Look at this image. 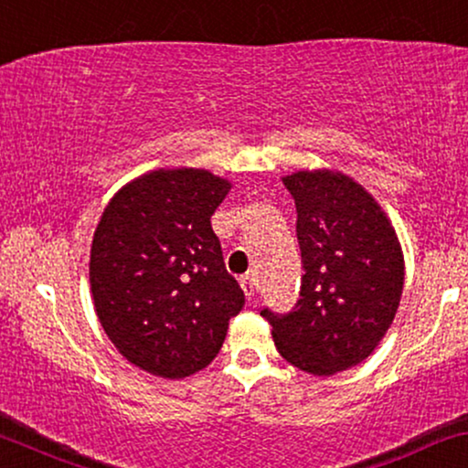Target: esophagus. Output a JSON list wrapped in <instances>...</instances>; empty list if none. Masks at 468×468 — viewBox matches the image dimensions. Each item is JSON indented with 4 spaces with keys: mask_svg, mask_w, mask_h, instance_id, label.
I'll list each match as a JSON object with an SVG mask.
<instances>
[{
    "mask_svg": "<svg viewBox=\"0 0 468 468\" xmlns=\"http://www.w3.org/2000/svg\"><path fill=\"white\" fill-rule=\"evenodd\" d=\"M239 282H241V289H244L246 298H248V300H252V298H254V293H257V289H259V281H257V276H254V274H246V276H241V278H239Z\"/></svg>",
    "mask_w": 468,
    "mask_h": 468,
    "instance_id": "obj_1",
    "label": "esophagus"
}]
</instances>
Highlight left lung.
<instances>
[{
    "label": "left lung",
    "mask_w": 468,
    "mask_h": 468,
    "mask_svg": "<svg viewBox=\"0 0 468 468\" xmlns=\"http://www.w3.org/2000/svg\"><path fill=\"white\" fill-rule=\"evenodd\" d=\"M295 203L300 300L261 311L281 356L313 376L358 365L393 324L404 257L380 205L350 176L303 170L282 179Z\"/></svg>",
    "instance_id": "8db88e82"
}]
</instances>
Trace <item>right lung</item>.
<instances>
[{"label": "right lung", "instance_id": "right-lung-1", "mask_svg": "<svg viewBox=\"0 0 468 468\" xmlns=\"http://www.w3.org/2000/svg\"><path fill=\"white\" fill-rule=\"evenodd\" d=\"M229 190L207 170H155L127 183L94 230V311L116 350L153 376L209 365L244 306L211 229Z\"/></svg>", "mask_w": 468, "mask_h": 468}]
</instances>
